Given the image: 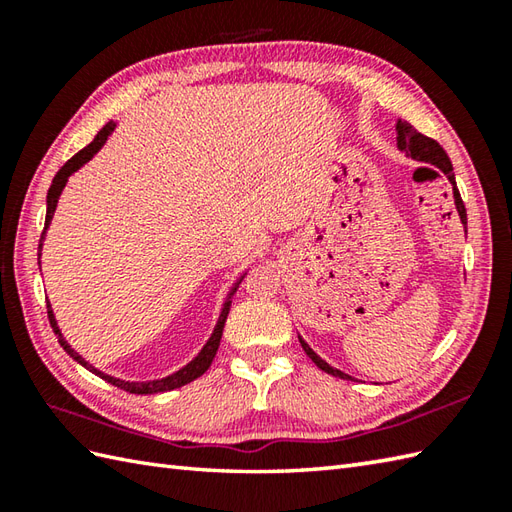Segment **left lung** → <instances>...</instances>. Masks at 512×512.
<instances>
[{
  "instance_id": "1",
  "label": "left lung",
  "mask_w": 512,
  "mask_h": 512,
  "mask_svg": "<svg viewBox=\"0 0 512 512\" xmlns=\"http://www.w3.org/2000/svg\"><path fill=\"white\" fill-rule=\"evenodd\" d=\"M396 129H398V147H400L402 151H405V154H409L411 158H416V160H420V162H429V165L438 167V169L444 173V176L449 178V182L453 184L455 206H458L460 220L466 224V209H464V202H462V198H460V191H458V187H455L453 165H451V160H449V156H447V151H444V149L440 147V143H436V140H433V138L420 134L418 129L411 127L407 121H398ZM299 343H301V347H303V352H306V354L312 358V363L317 365L319 369H323V372H328V374H332V376H339V378H343V380H350V378H352V376L343 374L341 369H334L332 365L325 363L323 358H319L317 354H314L312 347H310L306 341H303L301 336H299Z\"/></svg>"
}]
</instances>
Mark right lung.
Instances as JSON below:
<instances>
[{
  "mask_svg": "<svg viewBox=\"0 0 512 512\" xmlns=\"http://www.w3.org/2000/svg\"><path fill=\"white\" fill-rule=\"evenodd\" d=\"M112 132H114V123H107V125L101 129V132L96 134V138L92 140V143H90L88 147H83V149L79 151V154H74V156H72L68 162H65V165L57 171V176H54V180H52V184H50V189H48V211H46V226H43V233H41V239H39V257H41V246H43V235H46V231H48L50 220H52V215H54V209H57L59 195H61V191H63V187H65V182H68V178L72 176V173H74L76 169H81V167L85 165V162H88V160L96 154V151H99V149L105 145L107 136H110ZM39 264H41V262H39ZM233 292H235V288H233ZM228 310H231V301L224 303L222 314H220V319H217V325H215V330H213V334H211V339L206 341V345L202 347V352H200L198 356H195L187 367H182L180 372L171 374V376H167V378L149 380V383H129V380H121V378H114V376H107V374L99 372V369L92 367L88 361H83V356L76 354V352L72 350V347L68 345V341L63 339L59 328H57V321H54V314H52L50 303H48V319H50V325H52L54 334H57L59 345L74 358L76 363H81L85 369H90L92 374L101 376L103 380H107V383H112V385L118 387V389L129 391V394H162V391H171V389H178V387H182V385L191 383V380L202 376V374L206 372V369L211 367L213 358H215V352H217V347H220V341H222V330H224V323H226V317H228Z\"/></svg>",
  "mask_w": 512,
  "mask_h": 512,
  "instance_id": "add662e5",
  "label": "right lung"
}]
</instances>
